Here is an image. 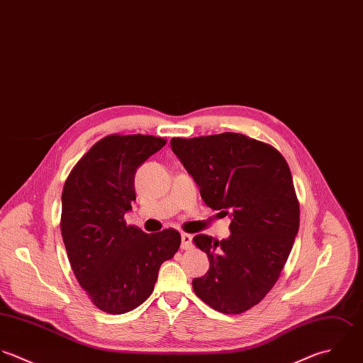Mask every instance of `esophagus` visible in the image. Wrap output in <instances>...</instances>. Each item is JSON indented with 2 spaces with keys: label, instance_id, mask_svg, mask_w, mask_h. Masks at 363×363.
<instances>
[{
  "label": "esophagus",
  "instance_id": "esophagus-1",
  "mask_svg": "<svg viewBox=\"0 0 363 363\" xmlns=\"http://www.w3.org/2000/svg\"><path fill=\"white\" fill-rule=\"evenodd\" d=\"M193 246V237L190 234H182V249H190Z\"/></svg>",
  "mask_w": 363,
  "mask_h": 363
}]
</instances>
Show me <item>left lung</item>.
Wrapping results in <instances>:
<instances>
[{"instance_id":"1","label":"left lung","mask_w":363,"mask_h":363,"mask_svg":"<svg viewBox=\"0 0 363 363\" xmlns=\"http://www.w3.org/2000/svg\"><path fill=\"white\" fill-rule=\"evenodd\" d=\"M170 146L204 203L231 217L228 240L193 238L210 260L193 290L211 308L241 314L272 290L298 233L300 207L289 164L273 146L235 132L173 138Z\"/></svg>"}]
</instances>
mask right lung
<instances>
[{"mask_svg":"<svg viewBox=\"0 0 363 363\" xmlns=\"http://www.w3.org/2000/svg\"><path fill=\"white\" fill-rule=\"evenodd\" d=\"M164 145L152 135H108L77 162L63 187L60 230L70 266L93 304L108 314L140 306L182 242L176 230L145 234L123 220L136 200L138 167Z\"/></svg>","mask_w":363,"mask_h":363,"instance_id":"obj_1","label":"right lung"}]
</instances>
